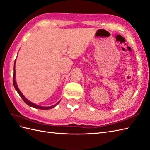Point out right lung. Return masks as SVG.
I'll use <instances>...</instances> for the list:
<instances>
[{"label": "right lung", "instance_id": "obj_1", "mask_svg": "<svg viewBox=\"0 0 150 150\" xmlns=\"http://www.w3.org/2000/svg\"><path fill=\"white\" fill-rule=\"evenodd\" d=\"M15 62H16V59L15 61V63H14V74H13V85H14V87H15V88L16 89V91L18 92V93L19 94V95L20 96L21 98H22V100H23V102H25L26 104H27L28 105L30 106V107H34V108H36V109H42V110H47V109H52V108L55 107V106H56L57 105H58L59 103L60 102V101H59V102L55 103V105H52V106H50V107H42V106H40V105H36V104L34 103L33 102H30L29 100H28L25 96H24V95H23V94L22 93V92H21L20 91V89H18V86H17L16 84V80H15V75H16V71H15Z\"/></svg>", "mask_w": 150, "mask_h": 150}]
</instances>
